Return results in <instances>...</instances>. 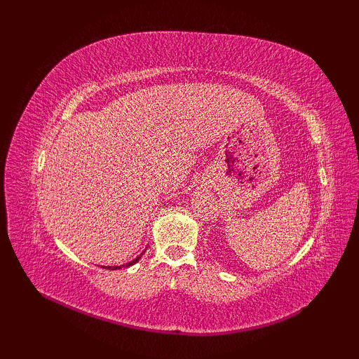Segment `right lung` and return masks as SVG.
Here are the masks:
<instances>
[{"instance_id": "1", "label": "right lung", "mask_w": 359, "mask_h": 359, "mask_svg": "<svg viewBox=\"0 0 359 359\" xmlns=\"http://www.w3.org/2000/svg\"><path fill=\"white\" fill-rule=\"evenodd\" d=\"M140 256H142V255H139L136 259H133V260H132V262L126 264V266H132V265H135V264L137 262V260L140 259ZM102 268H107V269H119V268H121V266H102Z\"/></svg>"}]
</instances>
